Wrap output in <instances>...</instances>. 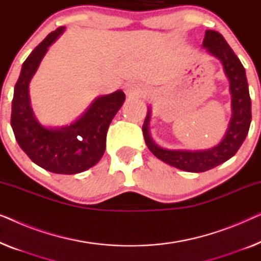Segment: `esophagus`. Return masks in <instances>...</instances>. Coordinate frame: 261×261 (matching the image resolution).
<instances>
[{"label": "esophagus", "instance_id": "obj_1", "mask_svg": "<svg viewBox=\"0 0 261 261\" xmlns=\"http://www.w3.org/2000/svg\"><path fill=\"white\" fill-rule=\"evenodd\" d=\"M126 92L130 96H137V97H140V96L144 95V91L140 87H138L137 84L134 83H128L126 85Z\"/></svg>", "mask_w": 261, "mask_h": 261}]
</instances>
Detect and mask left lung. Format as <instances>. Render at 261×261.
I'll list each match as a JSON object with an SVG mask.
<instances>
[{
	"mask_svg": "<svg viewBox=\"0 0 261 261\" xmlns=\"http://www.w3.org/2000/svg\"><path fill=\"white\" fill-rule=\"evenodd\" d=\"M203 47L210 56L222 63L223 71L229 81L231 95V119L227 132L219 144L208 149H167L156 145L149 134L151 108L147 110L142 133L145 142L156 158L169 165L188 172H204L230 159L247 137L252 120L251 97L244 66L237 55L219 32H205Z\"/></svg>",
	"mask_w": 261,
	"mask_h": 261,
	"instance_id": "left-lung-1",
	"label": "left lung"
}]
</instances>
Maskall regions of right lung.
Masks as SVG:
<instances>
[{
  "instance_id": "add662e5",
  "label": "right lung",
  "mask_w": 261,
  "mask_h": 261,
  "mask_svg": "<svg viewBox=\"0 0 261 261\" xmlns=\"http://www.w3.org/2000/svg\"><path fill=\"white\" fill-rule=\"evenodd\" d=\"M64 31L65 27H59L49 33L22 64L14 88L10 124L17 144L32 162L49 172L76 174L90 169L102 158L108 127L126 96L122 90L98 96L67 126L46 127L39 122L31 107L30 83L48 47Z\"/></svg>"
}]
</instances>
